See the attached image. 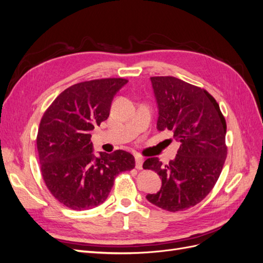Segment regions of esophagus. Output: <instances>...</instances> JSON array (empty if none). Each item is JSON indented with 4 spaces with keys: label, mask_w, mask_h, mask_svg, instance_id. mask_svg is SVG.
Wrapping results in <instances>:
<instances>
[{
    "label": "esophagus",
    "mask_w": 263,
    "mask_h": 263,
    "mask_svg": "<svg viewBox=\"0 0 263 263\" xmlns=\"http://www.w3.org/2000/svg\"><path fill=\"white\" fill-rule=\"evenodd\" d=\"M135 160H136V168L140 170L142 168V163H144V159L140 156H136L135 157Z\"/></svg>",
    "instance_id": "1"
}]
</instances>
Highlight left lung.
Masks as SVG:
<instances>
[{"mask_svg": "<svg viewBox=\"0 0 263 263\" xmlns=\"http://www.w3.org/2000/svg\"><path fill=\"white\" fill-rule=\"evenodd\" d=\"M150 80L159 109L157 128L173 132L181 145L168 164L158 158L144 162V169L162 181L160 191L146 197L162 210L184 211L204 200L220 176L227 157L226 121L206 90L174 77Z\"/></svg>", "mask_w": 263, "mask_h": 263, "instance_id": "8db88e82", "label": "left lung"}]
</instances>
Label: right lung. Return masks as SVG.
<instances>
[{
  "label": "right lung",
  "instance_id": "1",
  "mask_svg": "<svg viewBox=\"0 0 263 263\" xmlns=\"http://www.w3.org/2000/svg\"><path fill=\"white\" fill-rule=\"evenodd\" d=\"M128 80L98 79L71 85L46 109L37 134L41 171L57 201L74 211L104 202L116 176L135 168L124 150L93 154L91 130L109 116L114 95Z\"/></svg>",
  "mask_w": 263,
  "mask_h": 263
}]
</instances>
